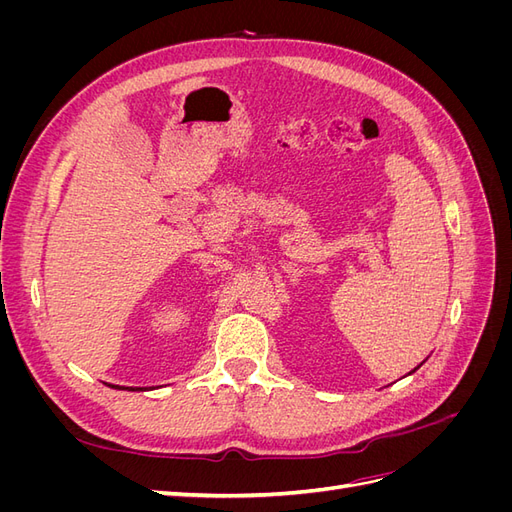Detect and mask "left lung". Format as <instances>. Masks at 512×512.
I'll return each mask as SVG.
<instances>
[{"instance_id": "left-lung-1", "label": "left lung", "mask_w": 512, "mask_h": 512, "mask_svg": "<svg viewBox=\"0 0 512 512\" xmlns=\"http://www.w3.org/2000/svg\"><path fill=\"white\" fill-rule=\"evenodd\" d=\"M423 363H425V361H423ZM423 363H421V365H423ZM421 365H418V367H421ZM418 367H414V369H412V371H410V374H414V371H416V369H418Z\"/></svg>"}]
</instances>
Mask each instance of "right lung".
<instances>
[{"instance_id":"1","label":"right lung","mask_w":512,"mask_h":512,"mask_svg":"<svg viewBox=\"0 0 512 512\" xmlns=\"http://www.w3.org/2000/svg\"><path fill=\"white\" fill-rule=\"evenodd\" d=\"M108 386H113V389H119V391H145L141 386H119V384H108Z\"/></svg>"}]
</instances>
